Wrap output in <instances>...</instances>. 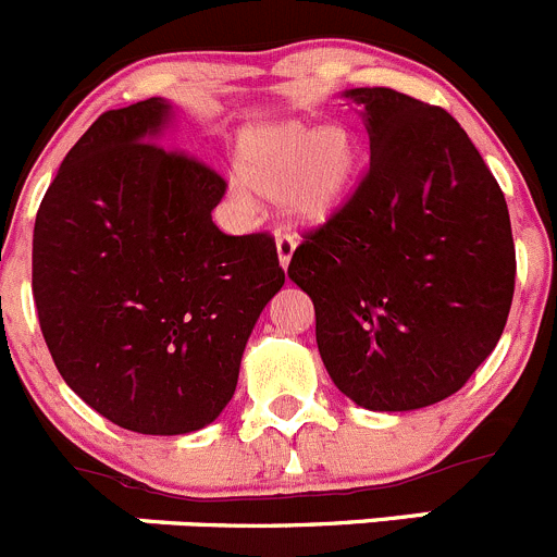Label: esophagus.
<instances>
[{
  "label": "esophagus",
  "instance_id": "34e87169",
  "mask_svg": "<svg viewBox=\"0 0 557 557\" xmlns=\"http://www.w3.org/2000/svg\"><path fill=\"white\" fill-rule=\"evenodd\" d=\"M295 240L289 238V235H278L276 238V251H278V265L284 268H289V262H292V255H295Z\"/></svg>",
  "mask_w": 557,
  "mask_h": 557
}]
</instances>
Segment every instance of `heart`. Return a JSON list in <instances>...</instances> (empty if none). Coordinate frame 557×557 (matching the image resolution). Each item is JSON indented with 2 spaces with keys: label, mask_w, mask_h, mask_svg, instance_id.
<instances>
[{
  "label": "heart",
  "mask_w": 557,
  "mask_h": 557,
  "mask_svg": "<svg viewBox=\"0 0 557 557\" xmlns=\"http://www.w3.org/2000/svg\"><path fill=\"white\" fill-rule=\"evenodd\" d=\"M230 200L255 211V195L278 200L281 216L297 230H322L349 206L360 175V143L344 126L286 119L246 126L235 140Z\"/></svg>",
  "instance_id": "1"
}]
</instances>
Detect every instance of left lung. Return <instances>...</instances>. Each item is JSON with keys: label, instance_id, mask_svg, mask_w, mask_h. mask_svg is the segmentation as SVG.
Returning <instances> with one entry per match:
<instances>
[{"label": "left lung", "instance_id": "left-lung-1", "mask_svg": "<svg viewBox=\"0 0 557 557\" xmlns=\"http://www.w3.org/2000/svg\"><path fill=\"white\" fill-rule=\"evenodd\" d=\"M371 170L338 219L295 249L335 387L368 411H414L458 393L504 333L515 240L498 181L442 108L393 89H346Z\"/></svg>", "mask_w": 557, "mask_h": 557}]
</instances>
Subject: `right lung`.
Listing matches in <instances>:
<instances>
[{"instance_id":"obj_1","label":"right lung","mask_w":557,"mask_h":557,"mask_svg":"<svg viewBox=\"0 0 557 557\" xmlns=\"http://www.w3.org/2000/svg\"><path fill=\"white\" fill-rule=\"evenodd\" d=\"M170 99L108 110L70 148L32 240L42 338L75 395L146 436L211 425L284 286L271 235H224V181L170 151Z\"/></svg>"}]
</instances>
